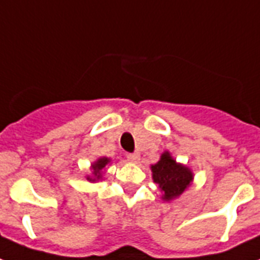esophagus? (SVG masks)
<instances>
[{
    "label": "esophagus",
    "instance_id": "esophagus-1",
    "mask_svg": "<svg viewBox=\"0 0 260 260\" xmlns=\"http://www.w3.org/2000/svg\"><path fill=\"white\" fill-rule=\"evenodd\" d=\"M126 159L132 161V163H137L139 159H140V156H139V153H126Z\"/></svg>",
    "mask_w": 260,
    "mask_h": 260
}]
</instances>
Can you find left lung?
I'll return each instance as SVG.
<instances>
[{"instance_id": "1", "label": "left lung", "mask_w": 260, "mask_h": 260, "mask_svg": "<svg viewBox=\"0 0 260 260\" xmlns=\"http://www.w3.org/2000/svg\"><path fill=\"white\" fill-rule=\"evenodd\" d=\"M151 168L153 181L163 191L164 200H171L181 195L192 180L191 171L176 163L168 152H164L161 159Z\"/></svg>"}]
</instances>
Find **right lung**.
I'll list each match as a JSON object with an SVG mask.
<instances>
[{
  "instance_id": "1",
  "label": "right lung",
  "mask_w": 260,
  "mask_h": 260,
  "mask_svg": "<svg viewBox=\"0 0 260 260\" xmlns=\"http://www.w3.org/2000/svg\"><path fill=\"white\" fill-rule=\"evenodd\" d=\"M109 163V159H107V157H101V159H99L96 161V163L93 164V175H94V179H90V178H88V180H90V181H94L97 179V180H99V179L101 178V171H103V168H104L105 166H107V164Z\"/></svg>"
}]
</instances>
